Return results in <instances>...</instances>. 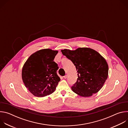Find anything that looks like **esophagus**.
Returning a JSON list of instances; mask_svg holds the SVG:
<instances>
[{
    "label": "esophagus",
    "instance_id": "obj_1",
    "mask_svg": "<svg viewBox=\"0 0 128 128\" xmlns=\"http://www.w3.org/2000/svg\"><path fill=\"white\" fill-rule=\"evenodd\" d=\"M63 78H64L66 79V78H67V75H65V76H63Z\"/></svg>",
    "mask_w": 128,
    "mask_h": 128
}]
</instances>
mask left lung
Returning a JSON list of instances; mask_svg holds the SVG:
<instances>
[{"label": "left lung", "mask_w": 128, "mask_h": 128, "mask_svg": "<svg viewBox=\"0 0 128 128\" xmlns=\"http://www.w3.org/2000/svg\"><path fill=\"white\" fill-rule=\"evenodd\" d=\"M64 56L70 60L78 70V78L71 86L82 97H90L102 88L108 77V66L105 59L96 50L88 48L75 50H63Z\"/></svg>", "instance_id": "8db88e82"}]
</instances>
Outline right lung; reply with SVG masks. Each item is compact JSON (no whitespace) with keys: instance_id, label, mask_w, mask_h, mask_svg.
I'll return each instance as SVG.
<instances>
[{"instance_id":"1","label":"right lung","mask_w":128,"mask_h":128,"mask_svg":"<svg viewBox=\"0 0 128 128\" xmlns=\"http://www.w3.org/2000/svg\"><path fill=\"white\" fill-rule=\"evenodd\" d=\"M58 52L48 48L40 50L31 54L24 64L22 80L35 96L42 97L51 94L60 82L57 74L59 67L54 61Z\"/></svg>"}]
</instances>
